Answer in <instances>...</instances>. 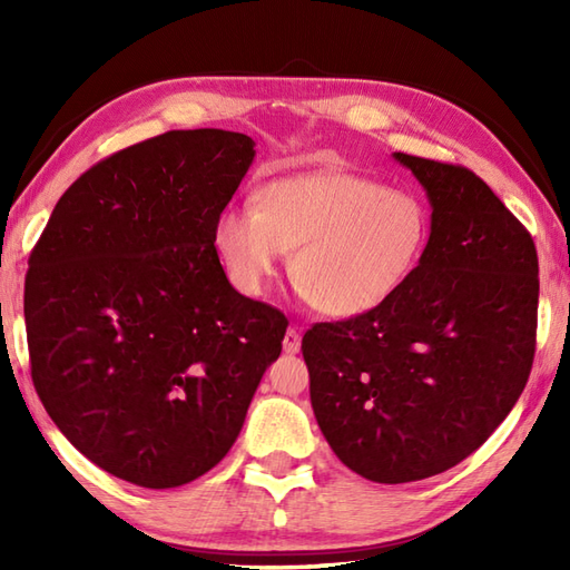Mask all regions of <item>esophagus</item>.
I'll return each mask as SVG.
<instances>
[{"label": "esophagus", "mask_w": 570, "mask_h": 570, "mask_svg": "<svg viewBox=\"0 0 570 570\" xmlns=\"http://www.w3.org/2000/svg\"><path fill=\"white\" fill-rule=\"evenodd\" d=\"M298 350H301V335H298V331L288 328L286 335H284V353L286 355H296Z\"/></svg>", "instance_id": "1"}]
</instances>
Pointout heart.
Wrapping results in <instances>:
<instances>
[{"instance_id":"obj_1","label":"heart","mask_w":570,"mask_h":570,"mask_svg":"<svg viewBox=\"0 0 570 570\" xmlns=\"http://www.w3.org/2000/svg\"><path fill=\"white\" fill-rule=\"evenodd\" d=\"M431 235L426 205L353 171L272 180L257 208L217 215L213 245L242 296L259 298L292 254V278L321 316L353 318L386 304L414 274Z\"/></svg>"}]
</instances>
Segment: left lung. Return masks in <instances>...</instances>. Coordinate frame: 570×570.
Segmentation results:
<instances>
[{"mask_svg":"<svg viewBox=\"0 0 570 570\" xmlns=\"http://www.w3.org/2000/svg\"><path fill=\"white\" fill-rule=\"evenodd\" d=\"M392 156L431 203L423 257L386 304L301 343L325 441L384 485L439 475L490 439L524 392L539 306L534 239L485 180Z\"/></svg>","mask_w":570,"mask_h":570,"instance_id":"obj_1","label":"left lung"}]
</instances>
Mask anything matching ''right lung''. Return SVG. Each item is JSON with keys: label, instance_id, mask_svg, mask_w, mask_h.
I'll list each match as a JSON object with an SVG mask.
<instances>
[{"label": "right lung", "instance_id": "add662e5", "mask_svg": "<svg viewBox=\"0 0 570 570\" xmlns=\"http://www.w3.org/2000/svg\"><path fill=\"white\" fill-rule=\"evenodd\" d=\"M225 129H174L72 184L29 257L31 380L60 433L110 475L166 490L227 455L286 316L237 294L213 245L254 161Z\"/></svg>", "mask_w": 570, "mask_h": 570}]
</instances>
